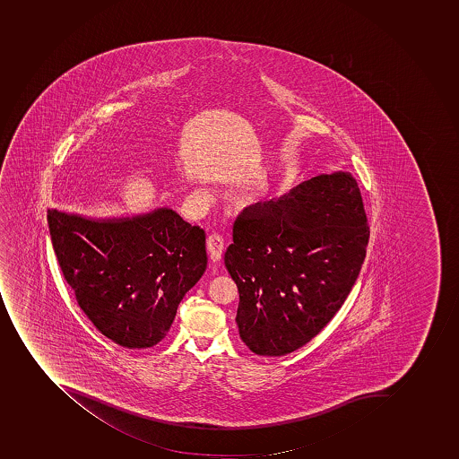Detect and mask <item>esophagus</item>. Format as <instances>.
Masks as SVG:
<instances>
[{"label": "esophagus", "instance_id": "obj_1", "mask_svg": "<svg viewBox=\"0 0 459 459\" xmlns=\"http://www.w3.org/2000/svg\"><path fill=\"white\" fill-rule=\"evenodd\" d=\"M206 250L212 262H220L224 253V239L221 238L220 235H209Z\"/></svg>", "mask_w": 459, "mask_h": 459}]
</instances>
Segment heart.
Here are the masks:
<instances>
[{"label":"heart","instance_id":"1","mask_svg":"<svg viewBox=\"0 0 459 459\" xmlns=\"http://www.w3.org/2000/svg\"><path fill=\"white\" fill-rule=\"evenodd\" d=\"M270 187H272V186H270L267 178H263V180L257 181L255 185L248 186L243 193L244 201H246L247 204H250V206L264 204ZM193 197H195L197 202L208 201L209 192L206 189H196L195 193H193Z\"/></svg>","mask_w":459,"mask_h":459}]
</instances>
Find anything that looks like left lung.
<instances>
[{
    "instance_id": "left-lung-1",
    "label": "left lung",
    "mask_w": 459,
    "mask_h": 459,
    "mask_svg": "<svg viewBox=\"0 0 459 459\" xmlns=\"http://www.w3.org/2000/svg\"><path fill=\"white\" fill-rule=\"evenodd\" d=\"M225 267L239 293V337L260 356L295 351L332 321L369 241L358 181L320 174L263 212L235 221Z\"/></svg>"
}]
</instances>
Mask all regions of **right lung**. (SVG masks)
Returning a JSON list of instances; mask_svg holds the SVG:
<instances>
[{
	"label": "right lung",
	"mask_w": 459,
	"mask_h": 459,
	"mask_svg": "<svg viewBox=\"0 0 459 459\" xmlns=\"http://www.w3.org/2000/svg\"><path fill=\"white\" fill-rule=\"evenodd\" d=\"M55 255L97 330L127 349L166 337L206 270L204 231L173 209L119 218L48 211Z\"/></svg>",
	"instance_id": "1"
}]
</instances>
